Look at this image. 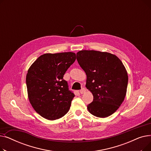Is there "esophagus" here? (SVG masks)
<instances>
[{
    "mask_svg": "<svg viewBox=\"0 0 151 151\" xmlns=\"http://www.w3.org/2000/svg\"><path fill=\"white\" fill-rule=\"evenodd\" d=\"M85 92H86V89H84V88H82V89L80 91V93H81V94H83V93H84Z\"/></svg>",
    "mask_w": 151,
    "mask_h": 151,
    "instance_id": "1",
    "label": "esophagus"
}]
</instances>
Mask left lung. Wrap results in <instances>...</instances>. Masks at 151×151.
<instances>
[{
  "label": "left lung",
  "instance_id": "1",
  "mask_svg": "<svg viewBox=\"0 0 151 151\" xmlns=\"http://www.w3.org/2000/svg\"><path fill=\"white\" fill-rule=\"evenodd\" d=\"M79 65L87 76L86 87L93 96L88 105L91 114L98 117L113 114L126 96L128 75L121 60L107 52L82 50L76 53Z\"/></svg>",
  "mask_w": 151,
  "mask_h": 151
}]
</instances>
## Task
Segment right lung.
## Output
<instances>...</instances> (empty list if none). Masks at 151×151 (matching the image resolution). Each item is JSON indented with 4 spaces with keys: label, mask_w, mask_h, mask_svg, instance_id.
<instances>
[{
    "label": "right lung",
    "mask_w": 151,
    "mask_h": 151,
    "mask_svg": "<svg viewBox=\"0 0 151 151\" xmlns=\"http://www.w3.org/2000/svg\"><path fill=\"white\" fill-rule=\"evenodd\" d=\"M76 60L72 52L40 55L30 67L26 75L29 101L35 111L47 120L66 114L74 93L69 91L63 75Z\"/></svg>",
    "instance_id": "add662e5"
}]
</instances>
